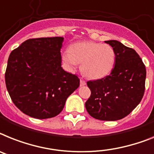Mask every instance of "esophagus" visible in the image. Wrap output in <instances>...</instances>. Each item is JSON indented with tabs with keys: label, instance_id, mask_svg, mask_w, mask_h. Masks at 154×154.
<instances>
[{
	"label": "esophagus",
	"instance_id": "obj_1",
	"mask_svg": "<svg viewBox=\"0 0 154 154\" xmlns=\"http://www.w3.org/2000/svg\"><path fill=\"white\" fill-rule=\"evenodd\" d=\"M80 84H81V86H85V85H86V82H85V81H84L83 79H81Z\"/></svg>",
	"mask_w": 154,
	"mask_h": 154
}]
</instances>
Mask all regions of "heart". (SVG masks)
<instances>
[{
	"mask_svg": "<svg viewBox=\"0 0 154 154\" xmlns=\"http://www.w3.org/2000/svg\"><path fill=\"white\" fill-rule=\"evenodd\" d=\"M63 59L70 69L81 64V70L91 80L106 77L113 69L116 60L114 49L106 44L81 41L69 46L63 53Z\"/></svg>",
	"mask_w": 154,
	"mask_h": 154,
	"instance_id": "heart-1",
	"label": "heart"
}]
</instances>
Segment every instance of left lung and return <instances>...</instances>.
<instances>
[{"mask_svg":"<svg viewBox=\"0 0 154 154\" xmlns=\"http://www.w3.org/2000/svg\"><path fill=\"white\" fill-rule=\"evenodd\" d=\"M114 49V68L109 76L88 81L91 93L85 107L91 117L101 121L121 120L143 99L146 71L138 53L120 41H105Z\"/></svg>","mask_w":154,"mask_h":154,"instance_id":"1","label":"left lung"}]
</instances>
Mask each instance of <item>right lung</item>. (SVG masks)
Wrapping results in <instances>:
<instances>
[{"label": "right lung", "instance_id": "obj_1", "mask_svg": "<svg viewBox=\"0 0 154 154\" xmlns=\"http://www.w3.org/2000/svg\"><path fill=\"white\" fill-rule=\"evenodd\" d=\"M63 41L62 37L29 39L9 55L7 90L14 104L29 117L57 116L79 87V78L62 67Z\"/></svg>", "mask_w": 154, "mask_h": 154}]
</instances>
